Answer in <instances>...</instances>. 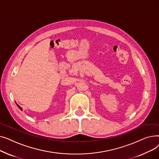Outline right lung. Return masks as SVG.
Here are the masks:
<instances>
[{
    "instance_id": "add662e5",
    "label": "right lung",
    "mask_w": 159,
    "mask_h": 159,
    "mask_svg": "<svg viewBox=\"0 0 159 159\" xmlns=\"http://www.w3.org/2000/svg\"><path fill=\"white\" fill-rule=\"evenodd\" d=\"M15 103H16V106H18V107H19V109H20V110H22V107H20V106H19V105H18V104H17V103H16V102H15Z\"/></svg>"
}]
</instances>
